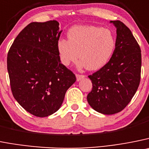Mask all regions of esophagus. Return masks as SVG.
I'll list each match as a JSON object with an SVG mask.
<instances>
[{"label": "esophagus", "instance_id": "esophagus-1", "mask_svg": "<svg viewBox=\"0 0 149 149\" xmlns=\"http://www.w3.org/2000/svg\"><path fill=\"white\" fill-rule=\"evenodd\" d=\"M76 77H77V81H79V80H80L81 79L84 78V77H85V75H84V74H76Z\"/></svg>", "mask_w": 149, "mask_h": 149}]
</instances>
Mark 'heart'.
<instances>
[{"label":"heart","instance_id":"b5f03b06","mask_svg":"<svg viewBox=\"0 0 149 149\" xmlns=\"http://www.w3.org/2000/svg\"><path fill=\"white\" fill-rule=\"evenodd\" d=\"M67 37L68 40H60L57 46L65 65L75 63L80 57V67L97 70L109 62L115 49V38L109 29L76 26L69 30Z\"/></svg>","mask_w":149,"mask_h":149}]
</instances>
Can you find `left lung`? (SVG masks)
Segmentation results:
<instances>
[{"label":"left lung","instance_id":"left-lung-1","mask_svg":"<svg viewBox=\"0 0 149 149\" xmlns=\"http://www.w3.org/2000/svg\"><path fill=\"white\" fill-rule=\"evenodd\" d=\"M117 28L115 49L111 59L88 76L92 90L87 95L91 108L103 114L125 109L140 82L141 50L131 30L120 20H111Z\"/></svg>","mask_w":149,"mask_h":149}]
</instances>
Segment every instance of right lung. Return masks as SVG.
Segmentation results:
<instances>
[{"label":"right lung","instance_id":"add662e5","mask_svg":"<svg viewBox=\"0 0 149 149\" xmlns=\"http://www.w3.org/2000/svg\"><path fill=\"white\" fill-rule=\"evenodd\" d=\"M62 31L57 20L32 22L18 34L7 54L12 95L26 111L36 117L61 108L74 74L61 63L58 43Z\"/></svg>","mask_w":149,"mask_h":149}]
</instances>
